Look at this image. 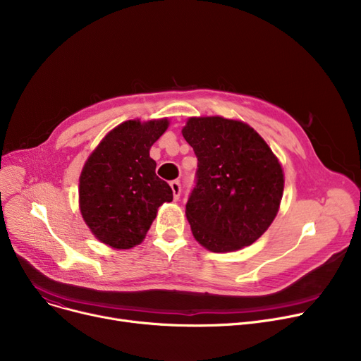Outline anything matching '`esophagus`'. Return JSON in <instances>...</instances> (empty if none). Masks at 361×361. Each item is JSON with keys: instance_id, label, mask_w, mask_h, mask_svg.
I'll return each mask as SVG.
<instances>
[{"instance_id": "esophagus-1", "label": "esophagus", "mask_w": 361, "mask_h": 361, "mask_svg": "<svg viewBox=\"0 0 361 361\" xmlns=\"http://www.w3.org/2000/svg\"><path fill=\"white\" fill-rule=\"evenodd\" d=\"M169 185H171V190H173L174 200H178V199H180V195H181V184H180V181L174 180V181L169 183Z\"/></svg>"}]
</instances>
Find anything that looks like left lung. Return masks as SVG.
<instances>
[{
    "label": "left lung",
    "mask_w": 361,
    "mask_h": 361,
    "mask_svg": "<svg viewBox=\"0 0 361 361\" xmlns=\"http://www.w3.org/2000/svg\"><path fill=\"white\" fill-rule=\"evenodd\" d=\"M197 158L185 215L195 238L215 253L255 243L278 214L282 168L247 124L222 117L190 118L183 128Z\"/></svg>",
    "instance_id": "left-lung-1"
}]
</instances>
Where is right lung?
<instances>
[{
	"label": "right lung",
	"instance_id": "add662e5",
	"mask_svg": "<svg viewBox=\"0 0 361 361\" xmlns=\"http://www.w3.org/2000/svg\"><path fill=\"white\" fill-rule=\"evenodd\" d=\"M168 120H130L109 131L86 161L79 185L80 212L98 240L114 249L143 241L158 207L173 200V190L157 173L149 149Z\"/></svg>",
	"mask_w": 361,
	"mask_h": 361
}]
</instances>
